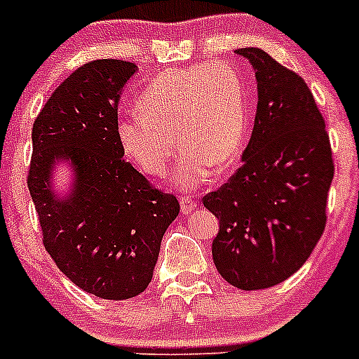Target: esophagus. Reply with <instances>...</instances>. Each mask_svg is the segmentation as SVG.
I'll list each match as a JSON object with an SVG mask.
<instances>
[{
  "mask_svg": "<svg viewBox=\"0 0 359 359\" xmlns=\"http://www.w3.org/2000/svg\"><path fill=\"white\" fill-rule=\"evenodd\" d=\"M194 208H196V201L193 198L180 196V210H182V213H191Z\"/></svg>",
  "mask_w": 359,
  "mask_h": 359,
  "instance_id": "34e87169",
  "label": "esophagus"
}]
</instances>
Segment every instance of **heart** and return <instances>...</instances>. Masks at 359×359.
Instances as JSON below:
<instances>
[{
	"mask_svg": "<svg viewBox=\"0 0 359 359\" xmlns=\"http://www.w3.org/2000/svg\"><path fill=\"white\" fill-rule=\"evenodd\" d=\"M137 109L116 123L123 153L147 175L163 177L177 137L184 151L173 182L180 191L210 182L213 165L229 166L247 142V90L240 72L226 64L161 72L140 93Z\"/></svg>",
	"mask_w": 359,
	"mask_h": 359,
	"instance_id": "1",
	"label": "heart"
}]
</instances>
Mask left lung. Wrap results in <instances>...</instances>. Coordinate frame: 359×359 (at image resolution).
Masks as SVG:
<instances>
[{
  "instance_id": "left-lung-1",
  "label": "left lung",
  "mask_w": 359,
  "mask_h": 359,
  "mask_svg": "<svg viewBox=\"0 0 359 359\" xmlns=\"http://www.w3.org/2000/svg\"><path fill=\"white\" fill-rule=\"evenodd\" d=\"M257 79L255 123L241 166L203 205L219 219L212 255L241 290L274 287L304 266L327 224L334 159L309 86L260 48H240Z\"/></svg>"
}]
</instances>
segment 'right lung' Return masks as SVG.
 <instances>
[{"mask_svg":"<svg viewBox=\"0 0 359 359\" xmlns=\"http://www.w3.org/2000/svg\"><path fill=\"white\" fill-rule=\"evenodd\" d=\"M135 72L126 60L85 64L52 93L32 125L27 186L43 245L76 287L107 300L146 290L163 234L180 210L173 194L158 191L123 159L118 104ZM60 161L75 173L64 198L51 184Z\"/></svg>","mask_w":359,"mask_h":359,"instance_id":"1","label":"right lung"}]
</instances>
